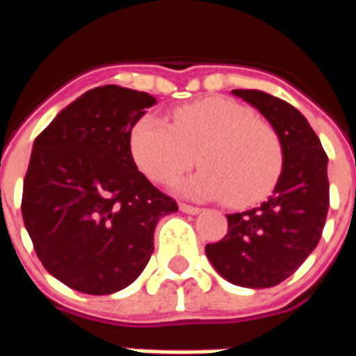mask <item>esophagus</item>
<instances>
[{"label": "esophagus", "mask_w": 356, "mask_h": 356, "mask_svg": "<svg viewBox=\"0 0 356 356\" xmlns=\"http://www.w3.org/2000/svg\"><path fill=\"white\" fill-rule=\"evenodd\" d=\"M179 209H181V211H185V213H191V216H196V213H200L202 211L200 208L191 206V204H179Z\"/></svg>", "instance_id": "34e87169"}]
</instances>
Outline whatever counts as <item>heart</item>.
I'll use <instances>...</instances> for the list:
<instances>
[{
  "label": "heart",
  "instance_id": "heart-1",
  "mask_svg": "<svg viewBox=\"0 0 356 356\" xmlns=\"http://www.w3.org/2000/svg\"><path fill=\"white\" fill-rule=\"evenodd\" d=\"M139 170L156 183H170L191 170H204L179 185L193 198H227L244 208L263 200L282 171V145L268 124L240 102L211 97L171 114V124L152 114L139 118L129 133Z\"/></svg>",
  "mask_w": 356,
  "mask_h": 356
}]
</instances>
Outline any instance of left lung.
<instances>
[{"label": "left lung", "mask_w": 356, "mask_h": 356, "mask_svg": "<svg viewBox=\"0 0 356 356\" xmlns=\"http://www.w3.org/2000/svg\"><path fill=\"white\" fill-rule=\"evenodd\" d=\"M267 118L282 145V171L259 208L227 216L223 240L206 246L219 275L244 288H273L293 275L322 236L330 206L328 156L305 116L257 89H234Z\"/></svg>", "instance_id": "obj_1"}]
</instances>
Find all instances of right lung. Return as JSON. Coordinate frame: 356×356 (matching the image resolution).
Segmentation results:
<instances>
[{
  "label": "right lung",
  "mask_w": 356,
  "mask_h": 356,
  "mask_svg": "<svg viewBox=\"0 0 356 356\" xmlns=\"http://www.w3.org/2000/svg\"><path fill=\"white\" fill-rule=\"evenodd\" d=\"M154 102L120 86L89 89L35 137L22 219L43 267L72 290L106 296L137 280L156 223L177 211L129 148L131 127Z\"/></svg>",
  "instance_id": "obj_1"
}]
</instances>
